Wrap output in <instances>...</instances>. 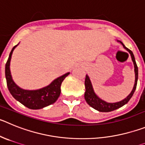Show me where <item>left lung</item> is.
<instances>
[{
	"instance_id": "left-lung-1",
	"label": "left lung",
	"mask_w": 145,
	"mask_h": 145,
	"mask_svg": "<svg viewBox=\"0 0 145 145\" xmlns=\"http://www.w3.org/2000/svg\"><path fill=\"white\" fill-rule=\"evenodd\" d=\"M120 42L122 45L123 46V48L126 49L127 51H129V53H130L131 57V59H132L133 63L134 65V71H135V83H134V86L133 87V89L131 91V93L129 95V96L126 97V98H125L124 100H121V101L118 102V103H106L104 100H101L100 98H99L97 97L96 94L95 93L93 90V88H92V84H91L90 79L89 78V76L87 75H86L85 81H84V84H85V93H84V98H85L86 102L89 105H90L92 108H93L95 110H98L100 112H110L113 111V110H116L118 108H121V107L123 106L125 104H126L129 101L130 99L131 98V97L134 95V92H135V89L137 88V79H138V67L136 63V61H135V58H134V54H133L132 51L130 50L129 49H128L124 45H123L121 41Z\"/></svg>"
}]
</instances>
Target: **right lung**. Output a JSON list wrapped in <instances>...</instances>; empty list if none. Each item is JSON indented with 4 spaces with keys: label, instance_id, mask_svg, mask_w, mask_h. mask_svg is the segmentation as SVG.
Masks as SVG:
<instances>
[{
    "label": "right lung",
    "instance_id": "right-lung-1",
    "mask_svg": "<svg viewBox=\"0 0 145 145\" xmlns=\"http://www.w3.org/2000/svg\"><path fill=\"white\" fill-rule=\"evenodd\" d=\"M17 45L13 48L11 50L8 61L6 63L5 74H6V82L8 90L13 97L23 104L24 106L30 109H41L42 108L53 104L58 100L61 94V85L63 79L67 76L69 72L55 79L51 84L47 87L37 90H25L18 87L13 81L10 71V61L11 55L14 48Z\"/></svg>",
    "mask_w": 145,
    "mask_h": 145
}]
</instances>
